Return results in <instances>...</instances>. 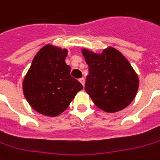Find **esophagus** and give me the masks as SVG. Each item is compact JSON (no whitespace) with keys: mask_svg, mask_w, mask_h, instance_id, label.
Masks as SVG:
<instances>
[{"mask_svg":"<svg viewBox=\"0 0 160 160\" xmlns=\"http://www.w3.org/2000/svg\"><path fill=\"white\" fill-rule=\"evenodd\" d=\"M79 81H80V83L83 84V86H84V77L80 78V79H79Z\"/></svg>","mask_w":160,"mask_h":160,"instance_id":"esophagus-1","label":"esophagus"}]
</instances>
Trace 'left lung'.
Here are the masks:
<instances>
[{
	"label": "left lung",
	"instance_id": "obj_1",
	"mask_svg": "<svg viewBox=\"0 0 160 160\" xmlns=\"http://www.w3.org/2000/svg\"><path fill=\"white\" fill-rule=\"evenodd\" d=\"M88 65L84 90L98 108L115 112L127 107L134 99L139 78L129 61L115 48H109L102 54L83 49Z\"/></svg>",
	"mask_w": 160,
	"mask_h": 160
}]
</instances>
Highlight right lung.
Segmentation results:
<instances>
[{"label": "right lung", "instance_id": "obj_1", "mask_svg": "<svg viewBox=\"0 0 160 160\" xmlns=\"http://www.w3.org/2000/svg\"><path fill=\"white\" fill-rule=\"evenodd\" d=\"M67 55L66 49L45 46L33 58L24 78V95L41 114H60L83 89L81 83L70 76V67L65 62Z\"/></svg>", "mask_w": 160, "mask_h": 160}]
</instances>
